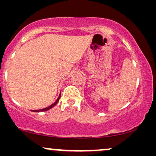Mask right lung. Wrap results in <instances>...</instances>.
Masks as SVG:
<instances>
[{
	"mask_svg": "<svg viewBox=\"0 0 156 156\" xmlns=\"http://www.w3.org/2000/svg\"><path fill=\"white\" fill-rule=\"evenodd\" d=\"M60 97H61V93L59 94V97L57 98V99L56 100V101H55V102H54V103H53L52 105H50V106H49L48 107H46V108H42V109H39V110H32V112H46V111H48V110H49V109H50V108H52V107H54V106L56 105V104H57V102L59 101V99H60Z\"/></svg>",
	"mask_w": 156,
	"mask_h": 156,
	"instance_id": "1",
	"label": "right lung"
}]
</instances>
